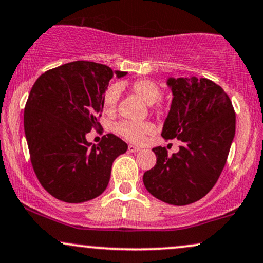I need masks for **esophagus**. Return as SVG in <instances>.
<instances>
[{
	"mask_svg": "<svg viewBox=\"0 0 263 263\" xmlns=\"http://www.w3.org/2000/svg\"><path fill=\"white\" fill-rule=\"evenodd\" d=\"M141 148L138 147H135V145H128V152H131V153H137V152H140Z\"/></svg>",
	"mask_w": 263,
	"mask_h": 263,
	"instance_id": "34e87169",
	"label": "esophagus"
}]
</instances>
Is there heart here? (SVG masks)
<instances>
[{
  "label": "heart",
  "instance_id": "obj_1",
  "mask_svg": "<svg viewBox=\"0 0 263 263\" xmlns=\"http://www.w3.org/2000/svg\"><path fill=\"white\" fill-rule=\"evenodd\" d=\"M131 91L136 97L144 101L148 105H154L160 100L163 96V90L160 85L151 80H138L131 84ZM120 96V89L118 85L112 84L107 88L103 97L104 109L107 112H112L116 109ZM116 132L125 137L126 140L141 143L148 135L153 134L154 127L151 122H131L125 121L116 126Z\"/></svg>",
  "mask_w": 263,
  "mask_h": 263
}]
</instances>
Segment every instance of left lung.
<instances>
[{
  "mask_svg": "<svg viewBox=\"0 0 263 263\" xmlns=\"http://www.w3.org/2000/svg\"><path fill=\"white\" fill-rule=\"evenodd\" d=\"M173 101L162 137L181 141L167 156L153 148L157 164L144 173L143 183L158 200L186 205L201 200L219 179L235 136V111L228 94L207 78H169Z\"/></svg>",
  "mask_w": 263,
  "mask_h": 263,
  "instance_id": "1",
  "label": "left lung"
}]
</instances>
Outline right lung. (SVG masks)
<instances>
[{"mask_svg":"<svg viewBox=\"0 0 263 263\" xmlns=\"http://www.w3.org/2000/svg\"><path fill=\"white\" fill-rule=\"evenodd\" d=\"M114 74L126 72L73 61L46 71L31 88L24 107L30 162L41 186L60 201L81 203L103 194L112 162L127 151V143L112 134L99 144L85 138L101 127L103 97Z\"/></svg>","mask_w":263,"mask_h":263,"instance_id":"add662e5","label":"right lung"}]
</instances>
